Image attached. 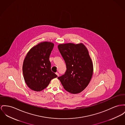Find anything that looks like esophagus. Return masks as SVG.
<instances>
[{
  "label": "esophagus",
  "mask_w": 125,
  "mask_h": 125,
  "mask_svg": "<svg viewBox=\"0 0 125 125\" xmlns=\"http://www.w3.org/2000/svg\"><path fill=\"white\" fill-rule=\"evenodd\" d=\"M55 74L57 75V76L58 77L59 76V73H55Z\"/></svg>",
  "instance_id": "1"
}]
</instances>
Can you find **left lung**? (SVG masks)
<instances>
[{"label": "left lung", "instance_id": "obj_1", "mask_svg": "<svg viewBox=\"0 0 125 125\" xmlns=\"http://www.w3.org/2000/svg\"><path fill=\"white\" fill-rule=\"evenodd\" d=\"M58 47L66 65L65 73L58 79L67 92L80 93L88 86L93 74L89 52L83 43L61 44Z\"/></svg>", "mask_w": 125, "mask_h": 125}]
</instances>
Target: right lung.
Here are the masks:
<instances>
[{"label":"right lung","instance_id":"obj_1","mask_svg":"<svg viewBox=\"0 0 125 125\" xmlns=\"http://www.w3.org/2000/svg\"><path fill=\"white\" fill-rule=\"evenodd\" d=\"M54 44L42 42L28 52L24 61L23 73L25 83L31 90L40 92L57 77L51 71L49 57Z\"/></svg>","mask_w":125,"mask_h":125}]
</instances>
